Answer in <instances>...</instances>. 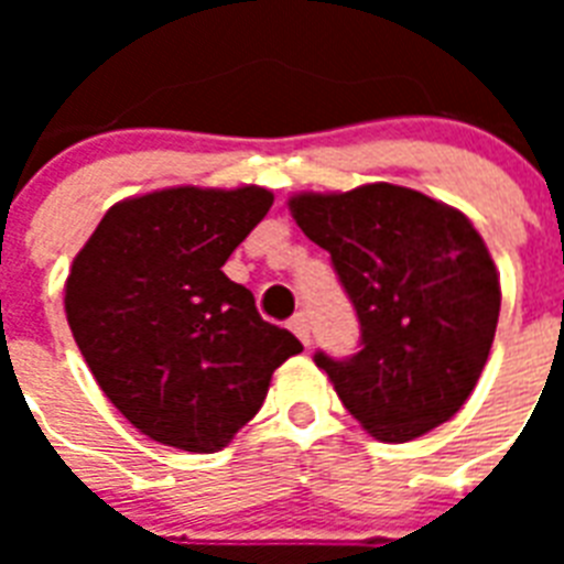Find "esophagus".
Returning <instances> with one entry per match:
<instances>
[{"label": "esophagus", "mask_w": 564, "mask_h": 564, "mask_svg": "<svg viewBox=\"0 0 564 564\" xmlns=\"http://www.w3.org/2000/svg\"><path fill=\"white\" fill-rule=\"evenodd\" d=\"M290 330L299 336L301 343L310 345V325H307V316H304V313H295V316L290 318Z\"/></svg>", "instance_id": "obj_1"}]
</instances>
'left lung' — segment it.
<instances>
[{
	"mask_svg": "<svg viewBox=\"0 0 564 564\" xmlns=\"http://www.w3.org/2000/svg\"><path fill=\"white\" fill-rule=\"evenodd\" d=\"M290 210L330 254L360 318V351L313 357L345 410L380 442H410L454 419L500 316L498 269L471 221L394 184L292 195Z\"/></svg>",
	"mask_w": 564,
	"mask_h": 564,
	"instance_id": "8db88e82",
	"label": "left lung"
}]
</instances>
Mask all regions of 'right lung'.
<instances>
[{
    "mask_svg": "<svg viewBox=\"0 0 564 564\" xmlns=\"http://www.w3.org/2000/svg\"><path fill=\"white\" fill-rule=\"evenodd\" d=\"M263 187H172L113 204L66 278L78 351L110 403L161 445L213 454L304 345L263 322L221 265L272 207Z\"/></svg>",
    "mask_w": 564,
    "mask_h": 564,
    "instance_id": "obj_1",
    "label": "right lung"
}]
</instances>
